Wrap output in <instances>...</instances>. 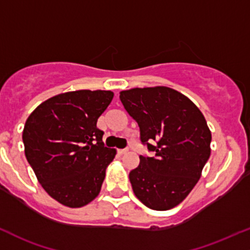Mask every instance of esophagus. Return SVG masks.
<instances>
[{
	"instance_id": "obj_1",
	"label": "esophagus",
	"mask_w": 250,
	"mask_h": 250,
	"mask_svg": "<svg viewBox=\"0 0 250 250\" xmlns=\"http://www.w3.org/2000/svg\"><path fill=\"white\" fill-rule=\"evenodd\" d=\"M128 152V148H123V149H117V153H119V154H125V153Z\"/></svg>"
}]
</instances>
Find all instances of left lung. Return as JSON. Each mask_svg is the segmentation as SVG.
<instances>
[{"mask_svg": "<svg viewBox=\"0 0 250 250\" xmlns=\"http://www.w3.org/2000/svg\"><path fill=\"white\" fill-rule=\"evenodd\" d=\"M121 103L140 128L152 156L140 155L129 180L134 193L153 210H168L185 199L210 156L211 133L186 96L166 86L121 91Z\"/></svg>", "mask_w": 250, "mask_h": 250, "instance_id": "left-lung-1", "label": "left lung"}]
</instances>
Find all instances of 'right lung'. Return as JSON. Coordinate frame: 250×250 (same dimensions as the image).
Here are the masks:
<instances>
[{"label": "right lung", "mask_w": 250, "mask_h": 250, "mask_svg": "<svg viewBox=\"0 0 250 250\" xmlns=\"http://www.w3.org/2000/svg\"><path fill=\"white\" fill-rule=\"evenodd\" d=\"M111 91L66 92L41 103L29 115L22 140L27 161L49 196L68 208L94 201L115 149L104 146L97 120Z\"/></svg>", "instance_id": "1"}]
</instances>
